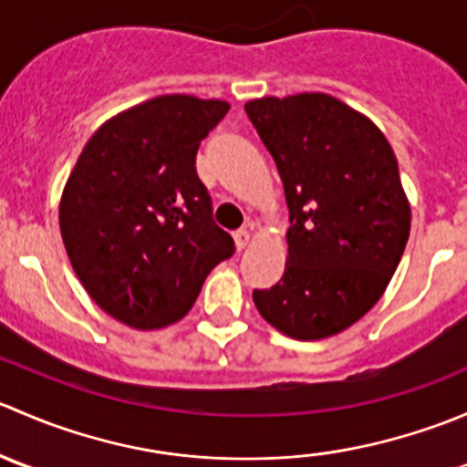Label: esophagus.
I'll return each instance as SVG.
<instances>
[{
  "label": "esophagus",
  "mask_w": 467,
  "mask_h": 467,
  "mask_svg": "<svg viewBox=\"0 0 467 467\" xmlns=\"http://www.w3.org/2000/svg\"><path fill=\"white\" fill-rule=\"evenodd\" d=\"M233 237H234V246H237L239 253H242L244 248L248 246V242H251V233H248V230H237Z\"/></svg>",
  "instance_id": "esophagus-1"
}]
</instances>
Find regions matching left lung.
Listing matches in <instances>:
<instances>
[{"label": "left lung", "mask_w": 467, "mask_h": 467, "mask_svg": "<svg viewBox=\"0 0 467 467\" xmlns=\"http://www.w3.org/2000/svg\"><path fill=\"white\" fill-rule=\"evenodd\" d=\"M285 185L291 228L285 275L255 289L257 312L282 334L318 341L359 321L402 260L411 207L384 133L323 92L246 106Z\"/></svg>", "instance_id": "obj_1"}]
</instances>
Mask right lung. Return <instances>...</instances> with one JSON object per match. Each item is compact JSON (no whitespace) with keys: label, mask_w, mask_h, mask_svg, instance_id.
<instances>
[{"label":"right lung","mask_w":467,"mask_h":467,"mask_svg":"<svg viewBox=\"0 0 467 467\" xmlns=\"http://www.w3.org/2000/svg\"><path fill=\"white\" fill-rule=\"evenodd\" d=\"M230 110L219 99L164 94L108 119L65 182V251L89 298L135 329L181 321L207 273L234 253L212 219L196 150Z\"/></svg>","instance_id":"obj_1"}]
</instances>
